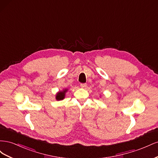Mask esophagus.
Instances as JSON below:
<instances>
[{
  "instance_id": "1",
  "label": "esophagus",
  "mask_w": 158,
  "mask_h": 158,
  "mask_svg": "<svg viewBox=\"0 0 158 158\" xmlns=\"http://www.w3.org/2000/svg\"><path fill=\"white\" fill-rule=\"evenodd\" d=\"M80 86H81V88H85V87L87 86V84H80Z\"/></svg>"
}]
</instances>
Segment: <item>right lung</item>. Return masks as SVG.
<instances>
[{
    "label": "right lung",
    "instance_id": "obj_1",
    "mask_svg": "<svg viewBox=\"0 0 158 158\" xmlns=\"http://www.w3.org/2000/svg\"><path fill=\"white\" fill-rule=\"evenodd\" d=\"M67 88H64L63 90L59 91V92H57L55 95V99L57 101H60V100H63L64 99L66 96V93L68 92Z\"/></svg>",
    "mask_w": 158,
    "mask_h": 158
}]
</instances>
